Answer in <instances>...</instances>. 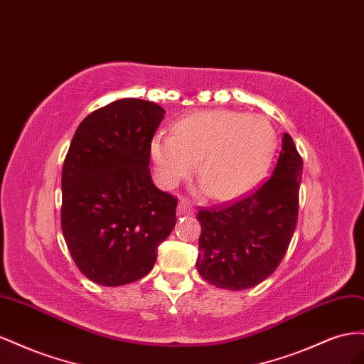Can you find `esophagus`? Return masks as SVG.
<instances>
[{"instance_id": "obj_1", "label": "esophagus", "mask_w": 364, "mask_h": 364, "mask_svg": "<svg viewBox=\"0 0 364 364\" xmlns=\"http://www.w3.org/2000/svg\"><path fill=\"white\" fill-rule=\"evenodd\" d=\"M176 215L178 216H184V215H192V209L189 207V204L186 201H180L178 209H176Z\"/></svg>"}]
</instances>
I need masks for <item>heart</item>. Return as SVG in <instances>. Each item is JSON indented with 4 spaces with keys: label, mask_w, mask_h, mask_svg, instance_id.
Returning a JSON list of instances; mask_svg holds the SVG:
<instances>
[{
    "label": "heart",
    "mask_w": 364,
    "mask_h": 364,
    "mask_svg": "<svg viewBox=\"0 0 364 364\" xmlns=\"http://www.w3.org/2000/svg\"><path fill=\"white\" fill-rule=\"evenodd\" d=\"M276 149L269 122L228 109L193 112L173 124L172 136L155 134L151 159L164 188H173L196 169L201 192L228 201L250 192L264 178Z\"/></svg>",
    "instance_id": "1"
}]
</instances>
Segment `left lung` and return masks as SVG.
I'll return each instance as SVG.
<instances>
[{"label":"left lung","mask_w":364,"mask_h":364,"mask_svg":"<svg viewBox=\"0 0 364 364\" xmlns=\"http://www.w3.org/2000/svg\"><path fill=\"white\" fill-rule=\"evenodd\" d=\"M304 161L289 134L272 176L235 204L200 210L196 269L213 287L241 291L272 274L287 253L297 213Z\"/></svg>","instance_id":"left-lung-1"}]
</instances>
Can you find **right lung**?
I'll use <instances>...</instances> for the list:
<instances>
[{"mask_svg":"<svg viewBox=\"0 0 364 364\" xmlns=\"http://www.w3.org/2000/svg\"><path fill=\"white\" fill-rule=\"evenodd\" d=\"M166 111L120 99L77 127L62 168L60 224L71 257L95 284L146 276L173 230L176 198L154 184L151 140Z\"/></svg>","mask_w":364,"mask_h":364,"instance_id":"obj_1","label":"right lung"}]
</instances>
